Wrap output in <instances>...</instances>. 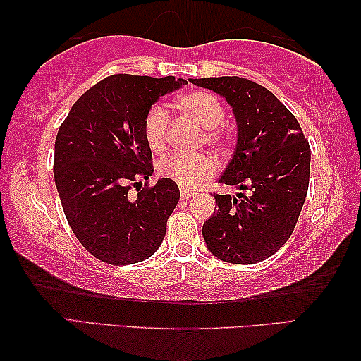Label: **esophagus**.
Returning a JSON list of instances; mask_svg holds the SVG:
<instances>
[{
    "mask_svg": "<svg viewBox=\"0 0 361 361\" xmlns=\"http://www.w3.org/2000/svg\"><path fill=\"white\" fill-rule=\"evenodd\" d=\"M193 195H195V193H193L192 190H187V188H180V198H182V200L192 198Z\"/></svg>",
    "mask_w": 361,
    "mask_h": 361,
    "instance_id": "esophagus-1",
    "label": "esophagus"
}]
</instances>
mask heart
<instances>
[{
  "label": "heart",
  "mask_w": 361,
  "mask_h": 361,
  "mask_svg": "<svg viewBox=\"0 0 361 361\" xmlns=\"http://www.w3.org/2000/svg\"><path fill=\"white\" fill-rule=\"evenodd\" d=\"M177 109L182 114L204 128V139L209 145L224 147L227 144V134L222 131V123L226 120V109L219 97L204 91H193L177 99ZM169 128V114L163 105H153L144 118V137L153 152L163 150L166 145V134ZM158 174L176 182L180 188H193L206 177L214 174L216 161L208 153L184 155L171 153L159 159Z\"/></svg>",
  "instance_id": "b5f03b06"
}]
</instances>
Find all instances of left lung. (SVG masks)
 <instances>
[{"mask_svg": "<svg viewBox=\"0 0 361 361\" xmlns=\"http://www.w3.org/2000/svg\"><path fill=\"white\" fill-rule=\"evenodd\" d=\"M190 82L227 100L236 120V147L219 184L250 193L214 195L203 238L230 264L265 261L286 243L302 209L310 176V147L291 111L264 86L240 76Z\"/></svg>", "mask_w": 361, "mask_h": 361, "instance_id": "1", "label": "left lung"}]
</instances>
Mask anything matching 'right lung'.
<instances>
[{"label": "right lung", "mask_w": 361, "mask_h": 361, "mask_svg": "<svg viewBox=\"0 0 361 361\" xmlns=\"http://www.w3.org/2000/svg\"><path fill=\"white\" fill-rule=\"evenodd\" d=\"M187 85L174 76L111 75L87 90L70 109L54 145V180L65 217L80 243L99 261L142 262L155 252L179 203V187L153 174L144 137L145 114L164 94Z\"/></svg>", "instance_id": "right-lung-1"}]
</instances>
